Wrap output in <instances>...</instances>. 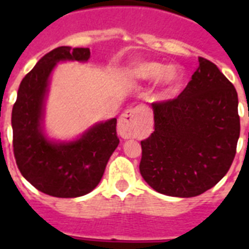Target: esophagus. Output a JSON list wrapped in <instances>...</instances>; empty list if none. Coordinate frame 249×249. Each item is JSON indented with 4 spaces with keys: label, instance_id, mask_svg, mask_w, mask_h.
<instances>
[{
    "label": "esophagus",
    "instance_id": "1",
    "mask_svg": "<svg viewBox=\"0 0 249 249\" xmlns=\"http://www.w3.org/2000/svg\"><path fill=\"white\" fill-rule=\"evenodd\" d=\"M144 109L142 107H136L126 111L121 116L118 123V132L123 138H129L135 136L140 129Z\"/></svg>",
    "mask_w": 249,
    "mask_h": 249
}]
</instances>
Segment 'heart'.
<instances>
[{
  "mask_svg": "<svg viewBox=\"0 0 249 249\" xmlns=\"http://www.w3.org/2000/svg\"><path fill=\"white\" fill-rule=\"evenodd\" d=\"M133 74L144 81H156L160 78L164 96H172L182 85V73L175 66L166 67L160 62H141L133 67Z\"/></svg>",
  "mask_w": 249,
  "mask_h": 249,
  "instance_id": "1",
  "label": "heart"
}]
</instances>
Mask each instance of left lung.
<instances>
[{
  "instance_id": "1",
  "label": "left lung",
  "mask_w": 249,
  "mask_h": 249,
  "mask_svg": "<svg viewBox=\"0 0 249 249\" xmlns=\"http://www.w3.org/2000/svg\"><path fill=\"white\" fill-rule=\"evenodd\" d=\"M177 98L152 103L155 131L141 141L140 172L157 192L195 197L228 172L241 123L234 86L203 57Z\"/></svg>"
}]
</instances>
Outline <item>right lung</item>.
<instances>
[{
	"mask_svg": "<svg viewBox=\"0 0 249 249\" xmlns=\"http://www.w3.org/2000/svg\"><path fill=\"white\" fill-rule=\"evenodd\" d=\"M89 48L62 46L39 59L25 76L12 108L13 153L22 176L35 188L58 198H74L100 183L106 164L117 148V120L98 123L67 143L51 142L42 133L48 78L57 62L87 61Z\"/></svg>",
	"mask_w": 249,
	"mask_h": 249,
	"instance_id": "1",
	"label": "right lung"
}]
</instances>
